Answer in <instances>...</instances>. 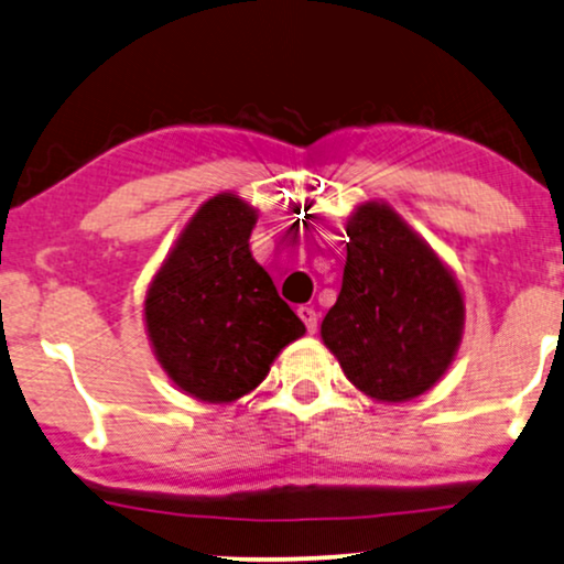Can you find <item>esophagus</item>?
Listing matches in <instances>:
<instances>
[{
  "label": "esophagus",
  "mask_w": 564,
  "mask_h": 564,
  "mask_svg": "<svg viewBox=\"0 0 564 564\" xmlns=\"http://www.w3.org/2000/svg\"><path fill=\"white\" fill-rule=\"evenodd\" d=\"M297 316H301L303 324H306L308 333L314 335L316 327H319V314H316V311L311 308V306H301V308H297Z\"/></svg>",
  "instance_id": "1"
}]
</instances>
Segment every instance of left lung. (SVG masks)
<instances>
[{
    "label": "left lung",
    "mask_w": 564,
    "mask_h": 564,
    "mask_svg": "<svg viewBox=\"0 0 564 564\" xmlns=\"http://www.w3.org/2000/svg\"><path fill=\"white\" fill-rule=\"evenodd\" d=\"M346 269L322 340L369 399L412 401L452 367L465 333L454 271L388 203L356 205Z\"/></svg>",
    "instance_id": "1"
}]
</instances>
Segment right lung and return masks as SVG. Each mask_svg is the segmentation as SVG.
<instances>
[{
	"label": "right lung",
	"instance_id": "1",
	"mask_svg": "<svg viewBox=\"0 0 564 564\" xmlns=\"http://www.w3.org/2000/svg\"><path fill=\"white\" fill-rule=\"evenodd\" d=\"M258 210L235 192L205 200L144 295L152 354L174 386L203 403L256 390L306 324L250 253Z\"/></svg>",
	"mask_w": 564,
	"mask_h": 564
}]
</instances>
